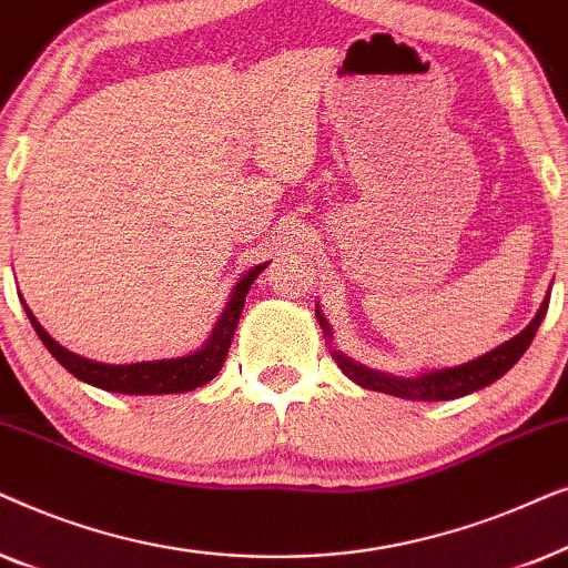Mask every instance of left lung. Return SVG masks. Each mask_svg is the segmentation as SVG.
<instances>
[{
	"mask_svg": "<svg viewBox=\"0 0 568 568\" xmlns=\"http://www.w3.org/2000/svg\"><path fill=\"white\" fill-rule=\"evenodd\" d=\"M548 300H550V292H548V297L542 300L538 315L532 317L530 325H527L523 333H517V336L509 338L507 344L496 346L494 352L478 356V359H473L468 364H457V367L422 372V375H416V377H395V375H385V372L364 367V364H356L354 359H348L346 354H341L338 348H333L331 354L341 367V372H344L348 379H354L356 385L367 387V390L398 395V398H406V400H455V398H463V395H468V393L480 390V387L496 383V379H499L501 375H507V372L515 367V364L519 362V356H523L527 352V346L532 344V338L540 328L542 317H546ZM315 317H317V323H321V328L325 336H328V344H331L333 333H331L328 321H325L323 313H317V310H315Z\"/></svg>",
	"mask_w": 568,
	"mask_h": 568,
	"instance_id": "obj_1",
	"label": "left lung"
}]
</instances>
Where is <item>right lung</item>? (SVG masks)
Returning a JSON list of instances; mask_svg holds the SVG:
<instances>
[{
	"mask_svg": "<svg viewBox=\"0 0 568 568\" xmlns=\"http://www.w3.org/2000/svg\"><path fill=\"white\" fill-rule=\"evenodd\" d=\"M268 263L253 266L243 278L235 284V290L230 294L227 307L222 310L220 321H216L212 336L201 348L193 354L175 356V359H154V362H136V364H105L95 359H84V356L69 352L61 344H57L49 333L43 331V325L36 321V315L30 313V307L22 302L26 313L33 323L38 338L43 341V346L49 348L53 359L64 367L69 375H74L82 383L108 393H123V395H168V393H189L196 387L206 385L209 379L220 375L224 359H227L232 336L243 315L245 294L255 282V276L266 268Z\"/></svg>",
	"mask_w": 568,
	"mask_h": 568,
	"instance_id": "1",
	"label": "right lung"
}]
</instances>
